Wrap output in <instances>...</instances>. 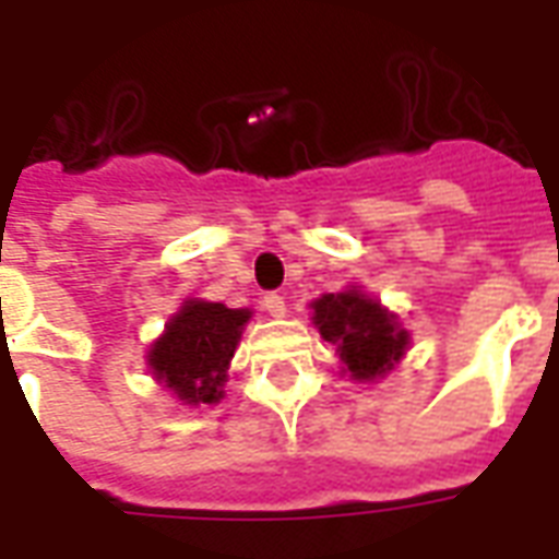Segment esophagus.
I'll list each match as a JSON object with an SVG mask.
<instances>
[{"instance_id": "34e87169", "label": "esophagus", "mask_w": 559, "mask_h": 559, "mask_svg": "<svg viewBox=\"0 0 559 559\" xmlns=\"http://www.w3.org/2000/svg\"><path fill=\"white\" fill-rule=\"evenodd\" d=\"M263 308H266L272 317H284V311H287V305H284V296H281V293H266V296H263Z\"/></svg>"}]
</instances>
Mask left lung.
I'll return each instance as SVG.
<instances>
[{
	"label": "left lung",
	"mask_w": 559,
	"mask_h": 559,
	"mask_svg": "<svg viewBox=\"0 0 559 559\" xmlns=\"http://www.w3.org/2000/svg\"><path fill=\"white\" fill-rule=\"evenodd\" d=\"M311 308L320 335L338 347L341 359L356 380L383 377L404 356L407 332L365 293H326Z\"/></svg>",
	"instance_id": "left-lung-1"
}]
</instances>
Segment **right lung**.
Segmentation results:
<instances>
[{"instance_id":"right-lung-1","label":"right lung","mask_w":559,"mask_h":559,"mask_svg":"<svg viewBox=\"0 0 559 559\" xmlns=\"http://www.w3.org/2000/svg\"><path fill=\"white\" fill-rule=\"evenodd\" d=\"M248 317L251 311L221 302H185L148 350L155 377L185 404H215Z\"/></svg>"}]
</instances>
